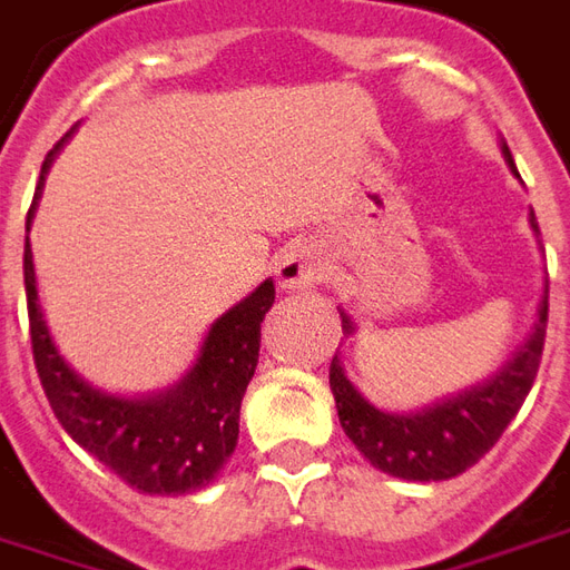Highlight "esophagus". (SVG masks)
<instances>
[{"label":"esophagus","instance_id":"obj_1","mask_svg":"<svg viewBox=\"0 0 570 570\" xmlns=\"http://www.w3.org/2000/svg\"><path fill=\"white\" fill-rule=\"evenodd\" d=\"M321 277H324V265L308 246H293L277 258V284L286 293L321 284Z\"/></svg>","mask_w":570,"mask_h":570}]
</instances>
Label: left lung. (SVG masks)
Listing matches in <instances>:
<instances>
[{
  "mask_svg": "<svg viewBox=\"0 0 570 570\" xmlns=\"http://www.w3.org/2000/svg\"><path fill=\"white\" fill-rule=\"evenodd\" d=\"M509 166L515 173V163L509 147L503 145ZM519 175V173H515ZM534 230H540L531 213ZM342 314V330L354 333V324ZM549 317V284L547 296L540 302L537 324L528 342L509 357L503 370H497L491 380H484L469 392L448 397L435 407L420 413H385L361 397L352 382L345 380L340 357L333 354L330 364V389L336 397L340 423L352 444L367 456L370 463L407 481H444L475 465L500 441L519 413L524 397L531 392L543 357Z\"/></svg>",
  "mask_w": 570,
  "mask_h": 570,
  "instance_id": "8db88e82",
  "label": "left lung"
}]
</instances>
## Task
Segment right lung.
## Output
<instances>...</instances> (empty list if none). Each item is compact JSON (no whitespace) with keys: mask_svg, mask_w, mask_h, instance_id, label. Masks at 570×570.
Here are the masks:
<instances>
[{"mask_svg":"<svg viewBox=\"0 0 570 570\" xmlns=\"http://www.w3.org/2000/svg\"><path fill=\"white\" fill-rule=\"evenodd\" d=\"M58 147L61 141L42 163L39 188ZM23 286L36 373L63 432L141 493H188L216 479L237 444L240 401L256 373L262 321L274 305L272 281L218 317L178 389L141 401L95 392L63 364L36 302L30 240L23 244Z\"/></svg>","mask_w":570,"mask_h":570,"instance_id":"1","label":"right lung"}]
</instances>
